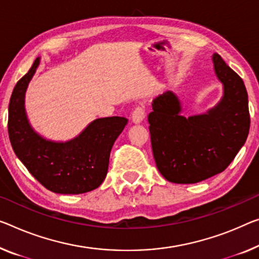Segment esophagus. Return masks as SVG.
<instances>
[{
  "label": "esophagus",
  "mask_w": 259,
  "mask_h": 259,
  "mask_svg": "<svg viewBox=\"0 0 259 259\" xmlns=\"http://www.w3.org/2000/svg\"><path fill=\"white\" fill-rule=\"evenodd\" d=\"M145 116H146L145 106L143 105L137 106L132 112V120L133 122H135V124H139V122H141L143 119H145Z\"/></svg>",
  "instance_id": "esophagus-1"
}]
</instances>
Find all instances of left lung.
Wrapping results in <instances>:
<instances>
[{"instance_id":"8db88e82","label":"left lung","mask_w":259,"mask_h":259,"mask_svg":"<svg viewBox=\"0 0 259 259\" xmlns=\"http://www.w3.org/2000/svg\"><path fill=\"white\" fill-rule=\"evenodd\" d=\"M214 69L224 84L221 102L206 114L185 118L175 95H161L148 114L154 160L166 181L193 184L220 174L248 138V93L238 75L218 53Z\"/></svg>"}]
</instances>
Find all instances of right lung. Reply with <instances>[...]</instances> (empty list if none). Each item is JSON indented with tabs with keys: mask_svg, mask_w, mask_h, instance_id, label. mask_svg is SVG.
<instances>
[{
	"mask_svg": "<svg viewBox=\"0 0 259 259\" xmlns=\"http://www.w3.org/2000/svg\"><path fill=\"white\" fill-rule=\"evenodd\" d=\"M39 58L15 85L9 102L8 133L17 157L47 190L61 194H79L97 189L105 180L110 153L127 119L107 117L94 120L68 142L45 140L27 121L24 97Z\"/></svg>",
	"mask_w": 259,
	"mask_h": 259,
	"instance_id": "add662e5",
	"label": "right lung"
}]
</instances>
